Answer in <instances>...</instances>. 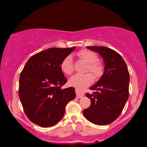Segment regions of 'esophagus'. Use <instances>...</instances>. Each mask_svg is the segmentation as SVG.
I'll return each instance as SVG.
<instances>
[{
	"instance_id": "34e87169",
	"label": "esophagus",
	"mask_w": 147,
	"mask_h": 147,
	"mask_svg": "<svg viewBox=\"0 0 147 147\" xmlns=\"http://www.w3.org/2000/svg\"><path fill=\"white\" fill-rule=\"evenodd\" d=\"M76 97H77L78 98H82V96H84V94L82 93V92H80V90H77V89L76 90Z\"/></svg>"
}]
</instances>
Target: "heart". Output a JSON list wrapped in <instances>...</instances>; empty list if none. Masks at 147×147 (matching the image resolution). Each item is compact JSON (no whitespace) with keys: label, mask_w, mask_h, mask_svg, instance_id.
<instances>
[{"label":"heart","mask_w":147,"mask_h":147,"mask_svg":"<svg viewBox=\"0 0 147 147\" xmlns=\"http://www.w3.org/2000/svg\"><path fill=\"white\" fill-rule=\"evenodd\" d=\"M78 55L82 61L87 63L84 72H90L91 74L86 73L81 75H76L69 80V83L70 86L76 88V89L82 90L92 83L94 80L93 77L96 80L101 77L104 73V67L102 63L98 61L97 55L90 50H81L78 52ZM60 67L62 72L66 75L71 76L74 73V65L71 55L66 56L62 60Z\"/></svg>","instance_id":"b5f03b06"}]
</instances>
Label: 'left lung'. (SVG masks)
I'll return each mask as SVG.
<instances>
[{
  "label": "left lung",
  "instance_id": "8db88e82",
  "mask_svg": "<svg viewBox=\"0 0 147 147\" xmlns=\"http://www.w3.org/2000/svg\"><path fill=\"white\" fill-rule=\"evenodd\" d=\"M103 57L104 74L95 85L90 88L93 93H86L91 100L84 115L92 123L106 125L114 121L123 110L129 96L130 75L122 56L114 50L102 46L87 47Z\"/></svg>",
  "mask_w": 147,
  "mask_h": 147
}]
</instances>
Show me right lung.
<instances>
[{"label": "right lung", "instance_id": "1", "mask_svg": "<svg viewBox=\"0 0 147 147\" xmlns=\"http://www.w3.org/2000/svg\"><path fill=\"white\" fill-rule=\"evenodd\" d=\"M76 47L49 48L31 56L22 70L19 95L24 112L34 124L50 127L64 115L67 104L76 98L73 87L61 89L67 82L60 65Z\"/></svg>", "mask_w": 147, "mask_h": 147}]
</instances>
